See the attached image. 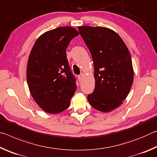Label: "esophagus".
Returning <instances> with one entry per match:
<instances>
[{"mask_svg":"<svg viewBox=\"0 0 157 157\" xmlns=\"http://www.w3.org/2000/svg\"><path fill=\"white\" fill-rule=\"evenodd\" d=\"M84 77V73H81L80 75H78V79H79V81H82V79H83Z\"/></svg>","mask_w":157,"mask_h":157,"instance_id":"esophagus-1","label":"esophagus"}]
</instances>
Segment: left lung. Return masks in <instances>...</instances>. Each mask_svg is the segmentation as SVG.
I'll use <instances>...</instances> for the list:
<instances>
[{
	"mask_svg": "<svg viewBox=\"0 0 157 157\" xmlns=\"http://www.w3.org/2000/svg\"><path fill=\"white\" fill-rule=\"evenodd\" d=\"M78 30L94 65L95 89L88 101L95 109L109 112L123 104L131 89V55L121 37L109 28L79 26Z\"/></svg>",
	"mask_w": 157,
	"mask_h": 157,
	"instance_id": "obj_1",
	"label": "left lung"
}]
</instances>
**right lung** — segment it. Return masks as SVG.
<instances>
[{
	"mask_svg": "<svg viewBox=\"0 0 157 157\" xmlns=\"http://www.w3.org/2000/svg\"><path fill=\"white\" fill-rule=\"evenodd\" d=\"M79 35L75 28L63 26L46 32L36 39L29 55L27 82L30 94L41 109L59 113L70 106L77 88L66 50Z\"/></svg>",
	"mask_w": 157,
	"mask_h": 157,
	"instance_id": "obj_1",
	"label": "right lung"
}]
</instances>
